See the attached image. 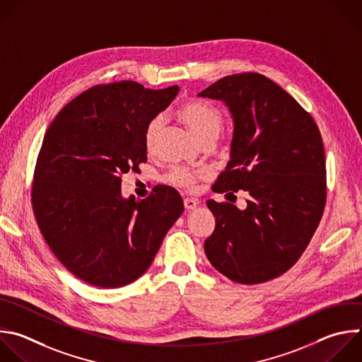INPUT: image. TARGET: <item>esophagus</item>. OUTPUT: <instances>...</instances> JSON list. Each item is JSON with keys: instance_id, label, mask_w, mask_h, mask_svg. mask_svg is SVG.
<instances>
[{"instance_id": "obj_1", "label": "esophagus", "mask_w": 362, "mask_h": 362, "mask_svg": "<svg viewBox=\"0 0 362 362\" xmlns=\"http://www.w3.org/2000/svg\"><path fill=\"white\" fill-rule=\"evenodd\" d=\"M183 203H185V207L187 209V210H193V209H196L197 207V204H199V202L197 200H194V199H185L183 200Z\"/></svg>"}]
</instances>
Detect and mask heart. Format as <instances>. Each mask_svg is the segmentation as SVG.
I'll use <instances>...</instances> for the list:
<instances>
[{
    "instance_id": "heart-1",
    "label": "heart",
    "mask_w": 362,
    "mask_h": 362,
    "mask_svg": "<svg viewBox=\"0 0 362 362\" xmlns=\"http://www.w3.org/2000/svg\"><path fill=\"white\" fill-rule=\"evenodd\" d=\"M176 115L199 144L204 141H214L223 127L221 110L217 106L204 100L186 102L176 110ZM160 129L162 117L153 116L146 124L144 132V145L148 152L153 151ZM209 176L210 172L207 169L190 170L186 168H173L166 175V180L175 186L192 190L196 187L197 182L204 180Z\"/></svg>"
}]
</instances>
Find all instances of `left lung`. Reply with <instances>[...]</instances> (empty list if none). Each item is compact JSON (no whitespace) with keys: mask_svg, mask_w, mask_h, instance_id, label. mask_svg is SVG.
Instances as JSON below:
<instances>
[{"mask_svg":"<svg viewBox=\"0 0 362 362\" xmlns=\"http://www.w3.org/2000/svg\"><path fill=\"white\" fill-rule=\"evenodd\" d=\"M199 96L224 100L234 120L231 160L214 192L250 194L246 210L207 202L216 227L204 253L231 281L266 283L297 263L322 217L327 169L320 129L290 93L257 72L224 76Z\"/></svg>","mask_w":362,"mask_h":362,"instance_id":"obj_1","label":"left lung"}]
</instances>
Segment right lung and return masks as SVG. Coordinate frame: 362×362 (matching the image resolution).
<instances>
[{
	"label": "right lung",
	"instance_id": "right-lung-1",
	"mask_svg": "<svg viewBox=\"0 0 362 362\" xmlns=\"http://www.w3.org/2000/svg\"><path fill=\"white\" fill-rule=\"evenodd\" d=\"M179 86L145 89L134 81L95 85L66 103L45 132L31 203L47 245L79 280L124 287L152 264L183 213L177 190L120 196L122 175L148 160L144 132Z\"/></svg>",
	"mask_w": 362,
	"mask_h": 362
}]
</instances>
